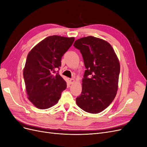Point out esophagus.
I'll list each match as a JSON object with an SVG mask.
<instances>
[{
    "mask_svg": "<svg viewBox=\"0 0 147 147\" xmlns=\"http://www.w3.org/2000/svg\"><path fill=\"white\" fill-rule=\"evenodd\" d=\"M69 81H70V84H73L75 82V80L74 78H70Z\"/></svg>",
    "mask_w": 147,
    "mask_h": 147,
    "instance_id": "1",
    "label": "esophagus"
}]
</instances>
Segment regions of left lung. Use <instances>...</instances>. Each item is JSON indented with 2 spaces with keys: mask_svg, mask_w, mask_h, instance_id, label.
I'll return each mask as SVG.
<instances>
[{
  "mask_svg": "<svg viewBox=\"0 0 147 147\" xmlns=\"http://www.w3.org/2000/svg\"><path fill=\"white\" fill-rule=\"evenodd\" d=\"M74 46L82 53L86 70L78 106L98 113L112 103L117 94L120 65L112 47L104 40L88 36L77 40Z\"/></svg>",
  "mask_w": 147,
  "mask_h": 147,
  "instance_id": "1",
  "label": "left lung"
}]
</instances>
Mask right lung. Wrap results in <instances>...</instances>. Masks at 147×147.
<instances>
[{"instance_id":"right-lung-1","label":"right lung","mask_w":147,"mask_h":147,"mask_svg":"<svg viewBox=\"0 0 147 147\" xmlns=\"http://www.w3.org/2000/svg\"><path fill=\"white\" fill-rule=\"evenodd\" d=\"M74 37L52 35L35 46L28 55L23 77L29 100L40 109L56 104L67 87L59 74L61 59Z\"/></svg>"}]
</instances>
